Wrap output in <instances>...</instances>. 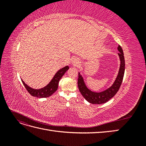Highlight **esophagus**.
Masks as SVG:
<instances>
[{
  "label": "esophagus",
  "instance_id": "1",
  "mask_svg": "<svg viewBox=\"0 0 146 146\" xmlns=\"http://www.w3.org/2000/svg\"><path fill=\"white\" fill-rule=\"evenodd\" d=\"M80 61H79V60L78 58H74L72 60V64L73 66H78L79 64H80Z\"/></svg>",
  "mask_w": 146,
  "mask_h": 146
}]
</instances>
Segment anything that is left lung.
I'll return each mask as SVG.
<instances>
[{
  "instance_id": "left-lung-1",
  "label": "left lung",
  "mask_w": 146,
  "mask_h": 146,
  "mask_svg": "<svg viewBox=\"0 0 146 146\" xmlns=\"http://www.w3.org/2000/svg\"><path fill=\"white\" fill-rule=\"evenodd\" d=\"M117 50L119 52L117 55L120 60V68L117 76L113 85L107 89L101 92L92 91L88 88L84 81L83 77L80 72H78V87L80 93L88 102L92 104H102L106 103L116 95L119 90L122 82L123 75L125 72V59L122 47L119 45Z\"/></svg>"
}]
</instances>
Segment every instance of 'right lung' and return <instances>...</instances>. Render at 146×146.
Returning a JSON list of instances; mask_svg holds the SVG:
<instances>
[{"instance_id": "right-lung-1", "label": "right lung", "mask_w": 146, "mask_h": 146, "mask_svg": "<svg viewBox=\"0 0 146 146\" xmlns=\"http://www.w3.org/2000/svg\"><path fill=\"white\" fill-rule=\"evenodd\" d=\"M69 66H66L65 67L58 70L55 74L54 77L52 78L51 81L46 86L40 88V89H34V88L28 86L23 80H21L30 94L38 98H48V97H50L51 95L54 94L58 89L60 80L63 76V75L66 73V72L69 69Z\"/></svg>"}]
</instances>
